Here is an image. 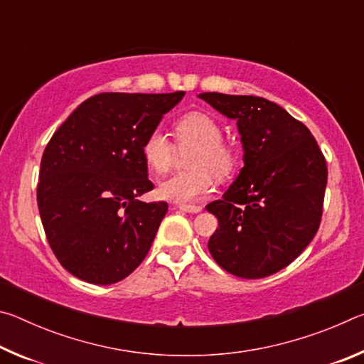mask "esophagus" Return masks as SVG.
I'll use <instances>...</instances> for the list:
<instances>
[{"label": "esophagus", "instance_id": "obj_1", "mask_svg": "<svg viewBox=\"0 0 364 364\" xmlns=\"http://www.w3.org/2000/svg\"><path fill=\"white\" fill-rule=\"evenodd\" d=\"M178 208H180V210H183V212H189V213H199L202 210L200 205H183L181 204Z\"/></svg>", "mask_w": 364, "mask_h": 364}]
</instances>
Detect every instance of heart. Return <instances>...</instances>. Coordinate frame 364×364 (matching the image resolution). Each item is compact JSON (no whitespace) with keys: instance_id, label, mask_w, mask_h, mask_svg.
<instances>
[{"instance_id":"heart-1","label":"heart","mask_w":364,"mask_h":364,"mask_svg":"<svg viewBox=\"0 0 364 364\" xmlns=\"http://www.w3.org/2000/svg\"><path fill=\"white\" fill-rule=\"evenodd\" d=\"M173 136L180 151L186 154V171L167 178L159 184L157 194L176 204H193L210 193L213 175L228 180L236 173L239 152L236 146L221 138L220 123L204 112H188L173 125ZM141 154L154 173L168 171L175 160V146L160 128L147 133Z\"/></svg>"}]
</instances>
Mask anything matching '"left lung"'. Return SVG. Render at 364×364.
Masks as SVG:
<instances>
[{"label":"left lung","mask_w":364,"mask_h":364,"mask_svg":"<svg viewBox=\"0 0 364 364\" xmlns=\"http://www.w3.org/2000/svg\"><path fill=\"white\" fill-rule=\"evenodd\" d=\"M237 120L244 167L220 200L208 250L221 268L260 279L292 263L318 232L328 165L310 130L278 104L258 96L202 93Z\"/></svg>","instance_id":"1"}]
</instances>
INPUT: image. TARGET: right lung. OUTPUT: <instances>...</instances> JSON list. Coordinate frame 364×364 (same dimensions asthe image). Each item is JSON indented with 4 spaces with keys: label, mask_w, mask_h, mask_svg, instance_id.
<instances>
[{
    "label": "right lung",
    "mask_w": 364,
    "mask_h": 364,
    "mask_svg": "<svg viewBox=\"0 0 364 364\" xmlns=\"http://www.w3.org/2000/svg\"><path fill=\"white\" fill-rule=\"evenodd\" d=\"M183 96L95 95L49 139L36 200L49 247L78 279L114 284L149 252L168 204L138 200L154 188L141 146Z\"/></svg>",
    "instance_id": "1"
}]
</instances>
